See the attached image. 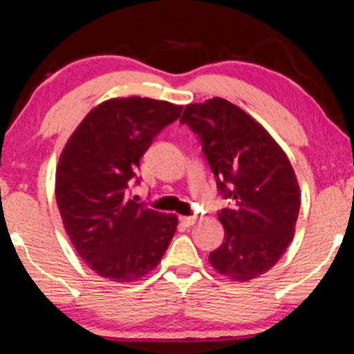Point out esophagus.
Here are the masks:
<instances>
[{"label":"esophagus","instance_id":"34e87169","mask_svg":"<svg viewBox=\"0 0 354 354\" xmlns=\"http://www.w3.org/2000/svg\"><path fill=\"white\" fill-rule=\"evenodd\" d=\"M180 222L185 227H190V225H193L196 222V217L195 216H183V217H180Z\"/></svg>","mask_w":354,"mask_h":354}]
</instances>
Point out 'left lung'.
<instances>
[{
    "instance_id": "8db88e82",
    "label": "left lung",
    "mask_w": 354,
    "mask_h": 354,
    "mask_svg": "<svg viewBox=\"0 0 354 354\" xmlns=\"http://www.w3.org/2000/svg\"><path fill=\"white\" fill-rule=\"evenodd\" d=\"M193 130L229 207L219 211L224 243L209 254L217 272L236 282L259 277L293 240L299 187L287 154L263 125L224 98L185 106Z\"/></svg>"
}]
</instances>
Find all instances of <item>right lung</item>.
<instances>
[{
	"instance_id": "1",
	"label": "right lung",
	"mask_w": 354,
	"mask_h": 354,
	"mask_svg": "<svg viewBox=\"0 0 354 354\" xmlns=\"http://www.w3.org/2000/svg\"><path fill=\"white\" fill-rule=\"evenodd\" d=\"M182 106L151 98H113L91 109L72 133L56 171L62 224L82 259L101 277L133 282L159 264L177 217L129 195L140 159L180 118Z\"/></svg>"
}]
</instances>
